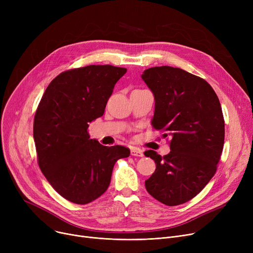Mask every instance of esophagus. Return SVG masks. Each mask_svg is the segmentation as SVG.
<instances>
[{"mask_svg":"<svg viewBox=\"0 0 253 253\" xmlns=\"http://www.w3.org/2000/svg\"><path fill=\"white\" fill-rule=\"evenodd\" d=\"M131 156H135V157H143V152L139 150L138 148H131L130 150Z\"/></svg>","mask_w":253,"mask_h":253,"instance_id":"1","label":"esophagus"}]
</instances>
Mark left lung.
<instances>
[{
    "label": "left lung",
    "instance_id": "left-lung-1",
    "mask_svg": "<svg viewBox=\"0 0 253 253\" xmlns=\"http://www.w3.org/2000/svg\"><path fill=\"white\" fill-rule=\"evenodd\" d=\"M141 79L155 97L152 126L171 136L168 155L144 152L156 163L145 189L165 205H179L200 193L216 171L224 141L220 102L205 80L178 68L155 66Z\"/></svg>",
    "mask_w": 253,
    "mask_h": 253
}]
</instances>
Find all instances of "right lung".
<instances>
[{
  "mask_svg": "<svg viewBox=\"0 0 253 253\" xmlns=\"http://www.w3.org/2000/svg\"><path fill=\"white\" fill-rule=\"evenodd\" d=\"M127 70L110 64L66 71L53 79L39 103L34 140L43 174L60 196L87 204L108 190L115 163L127 158L122 145L104 147L88 134L101 117L116 83Z\"/></svg>",
  "mask_w": 253,
  "mask_h": 253,
  "instance_id": "right-lung-1",
  "label": "right lung"
}]
</instances>
